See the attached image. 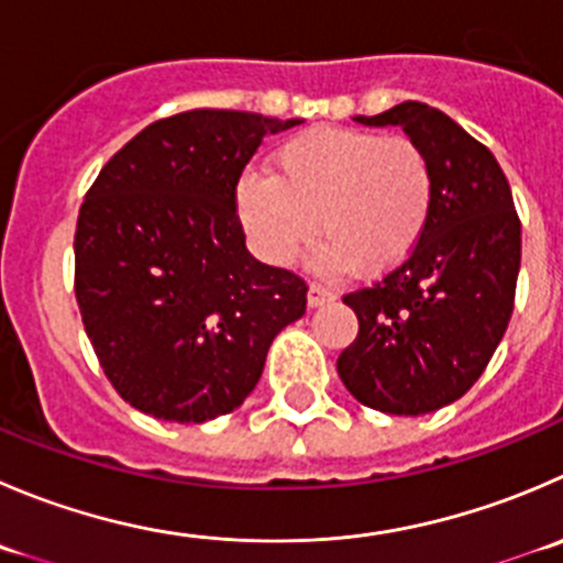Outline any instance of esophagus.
Instances as JSON below:
<instances>
[{
  "mask_svg": "<svg viewBox=\"0 0 563 563\" xmlns=\"http://www.w3.org/2000/svg\"><path fill=\"white\" fill-rule=\"evenodd\" d=\"M332 299H335V294H332L330 288H321V286L308 288V308H321V305L332 302Z\"/></svg>",
  "mask_w": 563,
  "mask_h": 563,
  "instance_id": "34e87169",
  "label": "esophagus"
}]
</instances>
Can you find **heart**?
<instances>
[{"label":"heart","mask_w":563,"mask_h":563,"mask_svg":"<svg viewBox=\"0 0 563 563\" xmlns=\"http://www.w3.org/2000/svg\"><path fill=\"white\" fill-rule=\"evenodd\" d=\"M434 203L432 165L409 136L319 125L275 151V176L244 173L236 209L261 258L283 266L319 233V275H385L409 258Z\"/></svg>","instance_id":"obj_1"}]
</instances>
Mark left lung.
<instances>
[{"instance_id":"obj_1","label":"left lung","mask_w":563,"mask_h":563,"mask_svg":"<svg viewBox=\"0 0 563 563\" xmlns=\"http://www.w3.org/2000/svg\"><path fill=\"white\" fill-rule=\"evenodd\" d=\"M357 123L401 125L432 165L434 203L409 258L343 297L360 330L338 376L365 407L427 415L471 390L509 327L520 220L493 151L440 109L404 101Z\"/></svg>"}]
</instances>
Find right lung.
I'll return each mask as SVG.
<instances>
[{
    "mask_svg": "<svg viewBox=\"0 0 563 563\" xmlns=\"http://www.w3.org/2000/svg\"><path fill=\"white\" fill-rule=\"evenodd\" d=\"M302 120L189 109L145 125L98 173L76 222V302L114 390L176 423L253 393L308 286L247 253L236 184L266 134Z\"/></svg>",
    "mask_w": 563,
    "mask_h": 563,
    "instance_id": "1",
    "label": "right lung"
}]
</instances>
